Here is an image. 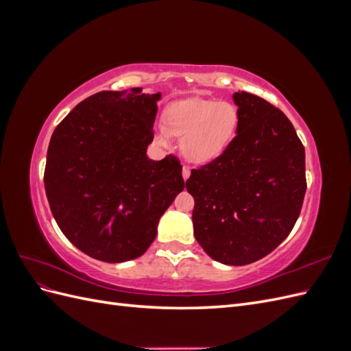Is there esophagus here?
<instances>
[{
  "label": "esophagus",
  "mask_w": 351,
  "mask_h": 351,
  "mask_svg": "<svg viewBox=\"0 0 351 351\" xmlns=\"http://www.w3.org/2000/svg\"><path fill=\"white\" fill-rule=\"evenodd\" d=\"M190 177V167L187 165H183V178L187 180Z\"/></svg>",
  "instance_id": "esophagus-1"
}]
</instances>
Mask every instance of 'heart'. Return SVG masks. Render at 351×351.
I'll return each instance as SVG.
<instances>
[{
	"label": "heart",
	"instance_id": "obj_1",
	"mask_svg": "<svg viewBox=\"0 0 351 351\" xmlns=\"http://www.w3.org/2000/svg\"><path fill=\"white\" fill-rule=\"evenodd\" d=\"M240 114L228 101L187 99L167 110L165 123L156 127L158 141L168 145L182 137V152L193 164L214 161L227 149L239 129Z\"/></svg>",
	"mask_w": 351,
	"mask_h": 351
}]
</instances>
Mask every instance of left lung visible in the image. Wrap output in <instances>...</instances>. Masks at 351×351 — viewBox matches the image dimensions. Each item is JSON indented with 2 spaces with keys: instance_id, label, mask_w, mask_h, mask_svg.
Returning <instances> with one entry per match:
<instances>
[{
  "instance_id": "obj_1",
  "label": "left lung",
  "mask_w": 351,
  "mask_h": 351,
  "mask_svg": "<svg viewBox=\"0 0 351 351\" xmlns=\"http://www.w3.org/2000/svg\"><path fill=\"white\" fill-rule=\"evenodd\" d=\"M237 134L214 161L192 169L193 230L212 259L241 267L290 234L306 193L304 147L291 121L249 92L232 95Z\"/></svg>"
}]
</instances>
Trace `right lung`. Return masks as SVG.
Instances as JSON below:
<instances>
[{
  "label": "right lung",
  "mask_w": 351,
  "mask_h": 351,
  "mask_svg": "<svg viewBox=\"0 0 351 351\" xmlns=\"http://www.w3.org/2000/svg\"><path fill=\"white\" fill-rule=\"evenodd\" d=\"M161 93L102 90L74 107L51 136L44 174L60 230L90 258L119 263L142 256L176 196L180 161L147 158Z\"/></svg>",
  "instance_id": "1"
}]
</instances>
